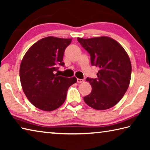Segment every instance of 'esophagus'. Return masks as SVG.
Returning <instances> with one entry per match:
<instances>
[{"label":"esophagus","instance_id":"esophagus-1","mask_svg":"<svg viewBox=\"0 0 150 150\" xmlns=\"http://www.w3.org/2000/svg\"><path fill=\"white\" fill-rule=\"evenodd\" d=\"M83 79H77V83H82V82H83Z\"/></svg>","mask_w":150,"mask_h":150}]
</instances>
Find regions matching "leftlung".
Wrapping results in <instances>:
<instances>
[{
  "instance_id": "1",
  "label": "left lung",
  "mask_w": 150,
  "mask_h": 150,
  "mask_svg": "<svg viewBox=\"0 0 150 150\" xmlns=\"http://www.w3.org/2000/svg\"><path fill=\"white\" fill-rule=\"evenodd\" d=\"M77 40L90 54L91 65L99 68L97 77L86 79L92 91L84 96V101L96 110L113 107L130 85L132 65L128 54L118 42L109 37L78 38Z\"/></svg>"
}]
</instances>
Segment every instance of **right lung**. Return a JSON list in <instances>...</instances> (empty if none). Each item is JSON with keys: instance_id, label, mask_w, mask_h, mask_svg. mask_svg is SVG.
Masks as SVG:
<instances>
[{"instance_id": "right-lung-1", "label": "right lung", "mask_w": 150, "mask_h": 150, "mask_svg": "<svg viewBox=\"0 0 150 150\" xmlns=\"http://www.w3.org/2000/svg\"><path fill=\"white\" fill-rule=\"evenodd\" d=\"M72 39L49 36L40 40L27 51L20 67L22 89L35 107L54 110L65 102L67 90L77 82L76 77H64L55 73L64 66L63 57Z\"/></svg>"}]
</instances>
